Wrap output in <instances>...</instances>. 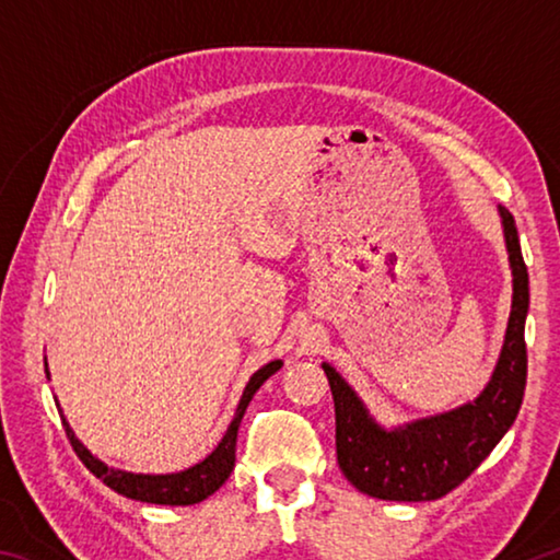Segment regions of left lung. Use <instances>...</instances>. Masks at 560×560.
<instances>
[{"label":"left lung","mask_w":560,"mask_h":560,"mask_svg":"<svg viewBox=\"0 0 560 560\" xmlns=\"http://www.w3.org/2000/svg\"><path fill=\"white\" fill-rule=\"evenodd\" d=\"M514 273V301L497 371L477 400L397 430L373 420L336 368L324 363L336 405L338 467L355 489L385 501H434L457 489L489 457L514 424L526 387L528 271L518 232L506 207H499Z\"/></svg>","instance_id":"1"}]
</instances>
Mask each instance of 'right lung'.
I'll return each mask as SVG.
<instances>
[{
	"label": "right lung",
	"mask_w": 560,
	"mask_h": 560,
	"mask_svg": "<svg viewBox=\"0 0 560 560\" xmlns=\"http://www.w3.org/2000/svg\"><path fill=\"white\" fill-rule=\"evenodd\" d=\"M44 365H46V375H49V363H46V358H44ZM281 365H283L281 360H273V363L264 365L261 371L252 375V381L244 387L242 400H240V405H236V415H234L230 428H226L222 442L217 444L210 457H205L200 464H195V467H189L185 471H175V474H136V471L110 467V464L98 459L96 454H91L86 450V444L75 438V432L69 424V420H66L59 400H56V407H59L66 438H69L73 452L79 454V459L86 464V467L96 474L98 479H103V485L128 499L145 501V504L189 506V504H197V501H202L210 494H214V491L220 489L226 481V477L232 474L234 457H236V430H240V422L246 412V405L252 402L254 393L259 390L264 381H267L269 375L277 373Z\"/></svg>",
	"instance_id": "obj_1"
}]
</instances>
